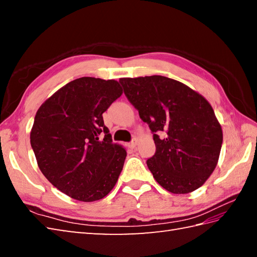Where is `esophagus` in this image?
<instances>
[{
	"label": "esophagus",
	"instance_id": "esophagus-1",
	"mask_svg": "<svg viewBox=\"0 0 257 257\" xmlns=\"http://www.w3.org/2000/svg\"><path fill=\"white\" fill-rule=\"evenodd\" d=\"M129 147H130V148H132V149H135L136 147H137V139H134V140L132 141V143L129 144Z\"/></svg>",
	"mask_w": 257,
	"mask_h": 257
}]
</instances>
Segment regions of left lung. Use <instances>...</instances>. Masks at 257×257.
I'll use <instances>...</instances> for the list:
<instances>
[{
    "label": "left lung",
    "mask_w": 257,
    "mask_h": 257,
    "mask_svg": "<svg viewBox=\"0 0 257 257\" xmlns=\"http://www.w3.org/2000/svg\"><path fill=\"white\" fill-rule=\"evenodd\" d=\"M124 95L154 133L156 154L147 166L156 181L174 194L199 189L219 161L223 133L210 102L165 76L120 78ZM159 133L164 137L160 138Z\"/></svg>",
    "instance_id": "left-lung-1"
}]
</instances>
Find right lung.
I'll list each match as a JSON object with an SVG mask.
<instances>
[{
    "instance_id": "add662e5",
    "label": "right lung",
    "mask_w": 257,
    "mask_h": 257,
    "mask_svg": "<svg viewBox=\"0 0 257 257\" xmlns=\"http://www.w3.org/2000/svg\"><path fill=\"white\" fill-rule=\"evenodd\" d=\"M122 95L114 79L81 77L42 103L31 130L38 168L75 200H100L116 185L127 151L113 144L102 113Z\"/></svg>"
}]
</instances>
